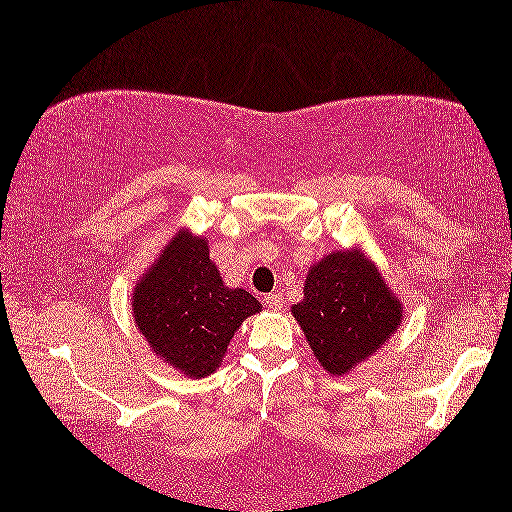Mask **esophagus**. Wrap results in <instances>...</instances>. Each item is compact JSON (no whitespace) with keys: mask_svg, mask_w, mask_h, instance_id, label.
Masks as SVG:
<instances>
[{"mask_svg":"<svg viewBox=\"0 0 512 512\" xmlns=\"http://www.w3.org/2000/svg\"><path fill=\"white\" fill-rule=\"evenodd\" d=\"M265 304L270 306L272 311H279L281 304H283V301H281V295H274V292H272V295H265Z\"/></svg>","mask_w":512,"mask_h":512,"instance_id":"obj_1","label":"esophagus"}]
</instances>
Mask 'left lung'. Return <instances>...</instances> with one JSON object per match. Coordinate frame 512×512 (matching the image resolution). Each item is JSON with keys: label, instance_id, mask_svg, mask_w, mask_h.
I'll list each match as a JSON object with an SVG mask.
<instances>
[{"label": "left lung", "instance_id": "left-lung-1", "mask_svg": "<svg viewBox=\"0 0 512 512\" xmlns=\"http://www.w3.org/2000/svg\"><path fill=\"white\" fill-rule=\"evenodd\" d=\"M292 315L320 365L340 376L397 331L401 304L358 251H338L308 270L304 301Z\"/></svg>", "mask_w": 512, "mask_h": 512}]
</instances>
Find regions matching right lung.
I'll list each match as a JSON object with an SVG mask.
<instances>
[{"mask_svg":"<svg viewBox=\"0 0 512 512\" xmlns=\"http://www.w3.org/2000/svg\"><path fill=\"white\" fill-rule=\"evenodd\" d=\"M261 304L247 290H229L204 238H174L133 292V317L149 345L183 374L215 372L238 326Z\"/></svg>","mask_w":512,"mask_h":512,"instance_id":"1","label":"right lung"}]
</instances>
